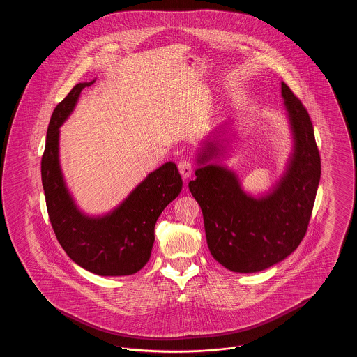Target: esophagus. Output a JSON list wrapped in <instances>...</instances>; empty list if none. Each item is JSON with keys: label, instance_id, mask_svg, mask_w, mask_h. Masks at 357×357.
<instances>
[{"label": "esophagus", "instance_id": "1", "mask_svg": "<svg viewBox=\"0 0 357 357\" xmlns=\"http://www.w3.org/2000/svg\"><path fill=\"white\" fill-rule=\"evenodd\" d=\"M178 170L181 172L183 179H188L192 174V163L188 159H183L178 163Z\"/></svg>", "mask_w": 357, "mask_h": 357}]
</instances>
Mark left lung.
<instances>
[{"label": "left lung", "mask_w": 357, "mask_h": 357, "mask_svg": "<svg viewBox=\"0 0 357 357\" xmlns=\"http://www.w3.org/2000/svg\"><path fill=\"white\" fill-rule=\"evenodd\" d=\"M281 93L294 139L288 170L271 194L246 195L237 175L217 165V143H207L188 188L204 214L211 255L231 272L255 273L291 255L305 236L321 175L313 126L303 102L284 82Z\"/></svg>", "instance_id": "obj_1"}]
</instances>
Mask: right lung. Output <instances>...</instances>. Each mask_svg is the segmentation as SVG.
Returning a JSON list of instances; mask_svg holds the SVG:
<instances>
[{"instance_id": "right-lung-1", "label": "right lung", "mask_w": 357, "mask_h": 357, "mask_svg": "<svg viewBox=\"0 0 357 357\" xmlns=\"http://www.w3.org/2000/svg\"><path fill=\"white\" fill-rule=\"evenodd\" d=\"M92 83L75 85L52 114L41 159L45 202L56 238L73 262L99 275H128L149 262L155 223L179 195L182 178L175 163L167 162L104 217H86L76 207L60 169L59 128L73 111L82 91Z\"/></svg>"}]
</instances>
